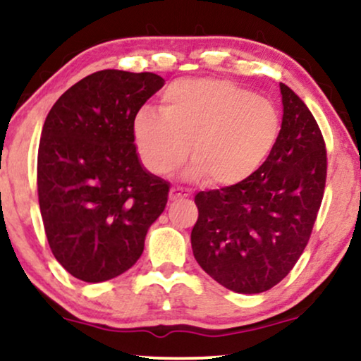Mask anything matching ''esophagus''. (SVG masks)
Instances as JSON below:
<instances>
[{
    "instance_id": "esophagus-1",
    "label": "esophagus",
    "mask_w": 361,
    "mask_h": 361,
    "mask_svg": "<svg viewBox=\"0 0 361 361\" xmlns=\"http://www.w3.org/2000/svg\"><path fill=\"white\" fill-rule=\"evenodd\" d=\"M189 190L185 189H180V187H172L171 189V194H169V199L171 200H179V199H185V197H189Z\"/></svg>"
}]
</instances>
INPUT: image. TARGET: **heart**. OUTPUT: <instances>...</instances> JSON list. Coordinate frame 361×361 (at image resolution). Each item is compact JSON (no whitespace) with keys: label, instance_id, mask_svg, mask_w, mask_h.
Returning a JSON list of instances; mask_svg holds the SVG:
<instances>
[{"label":"heart","instance_id":"b5f03b06","mask_svg":"<svg viewBox=\"0 0 361 361\" xmlns=\"http://www.w3.org/2000/svg\"><path fill=\"white\" fill-rule=\"evenodd\" d=\"M159 113L141 110L133 136L156 176L177 169L190 152V174L216 185L250 179L273 152L281 116L273 102L221 78H184L164 90Z\"/></svg>","mask_w":361,"mask_h":361}]
</instances>
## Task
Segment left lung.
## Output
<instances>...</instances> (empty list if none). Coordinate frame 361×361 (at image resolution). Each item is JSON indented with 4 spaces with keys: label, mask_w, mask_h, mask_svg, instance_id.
Returning <instances> with one entry per match:
<instances>
[{
    "label": "left lung",
    "mask_w": 361,
    "mask_h": 361,
    "mask_svg": "<svg viewBox=\"0 0 361 361\" xmlns=\"http://www.w3.org/2000/svg\"><path fill=\"white\" fill-rule=\"evenodd\" d=\"M279 140L250 179L199 192L190 241L200 268L240 294L264 293L294 268L322 204L327 151L305 103L279 83Z\"/></svg>",
    "instance_id": "8db88e82"
}]
</instances>
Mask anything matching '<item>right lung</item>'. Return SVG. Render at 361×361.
<instances>
[{"label":"right lung","instance_id":"add662e5","mask_svg":"<svg viewBox=\"0 0 361 361\" xmlns=\"http://www.w3.org/2000/svg\"><path fill=\"white\" fill-rule=\"evenodd\" d=\"M162 85L151 72H95L44 121L39 207L52 255L73 278L102 283L130 269L166 209L169 182L145 169L133 136L137 111Z\"/></svg>","mask_w":361,"mask_h":361}]
</instances>
